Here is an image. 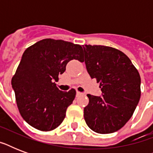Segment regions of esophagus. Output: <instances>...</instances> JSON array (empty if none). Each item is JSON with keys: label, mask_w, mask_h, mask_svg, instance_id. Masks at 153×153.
Returning a JSON list of instances; mask_svg holds the SVG:
<instances>
[{"label": "esophagus", "mask_w": 153, "mask_h": 153, "mask_svg": "<svg viewBox=\"0 0 153 153\" xmlns=\"http://www.w3.org/2000/svg\"><path fill=\"white\" fill-rule=\"evenodd\" d=\"M83 94H84L83 93H82V92H79V91H77V92H76L77 97H79V96H82Z\"/></svg>", "instance_id": "1"}]
</instances>
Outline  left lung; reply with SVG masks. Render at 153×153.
<instances>
[{
	"mask_svg": "<svg viewBox=\"0 0 153 153\" xmlns=\"http://www.w3.org/2000/svg\"><path fill=\"white\" fill-rule=\"evenodd\" d=\"M86 63L91 79L100 82L102 96L88 94L84 118L89 128L105 134L119 130L131 118L140 98L139 72L126 54L111 47L85 45Z\"/></svg>",
	"mask_w": 153,
	"mask_h": 153,
	"instance_id": "left-lung-1",
	"label": "left lung"
}]
</instances>
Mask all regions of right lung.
Returning <instances> with one entry per match:
<instances>
[{
    "mask_svg": "<svg viewBox=\"0 0 153 153\" xmlns=\"http://www.w3.org/2000/svg\"><path fill=\"white\" fill-rule=\"evenodd\" d=\"M83 59L79 44L44 39L27 48L12 79L20 115L30 126L51 131L62 123L76 91H59L54 82L66 71L67 62Z\"/></svg>",
    "mask_w": 153,
    "mask_h": 153,
    "instance_id": "add662e5",
    "label": "right lung"
}]
</instances>
